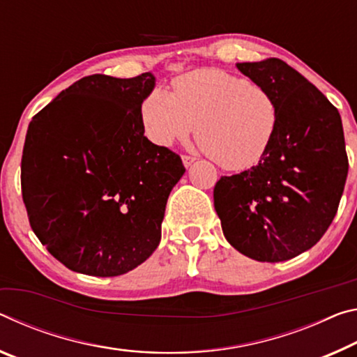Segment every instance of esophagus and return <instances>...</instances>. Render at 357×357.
Returning <instances> with one entry per match:
<instances>
[{
  "label": "esophagus",
  "mask_w": 357,
  "mask_h": 357,
  "mask_svg": "<svg viewBox=\"0 0 357 357\" xmlns=\"http://www.w3.org/2000/svg\"><path fill=\"white\" fill-rule=\"evenodd\" d=\"M182 161H183V166H185V167H190V166L192 165V162L196 161V158H195V156L183 155V156H182Z\"/></svg>",
  "instance_id": "34e87169"
}]
</instances>
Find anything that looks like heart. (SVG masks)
<instances>
[{"mask_svg": "<svg viewBox=\"0 0 357 357\" xmlns=\"http://www.w3.org/2000/svg\"><path fill=\"white\" fill-rule=\"evenodd\" d=\"M172 89L155 86L140 102V123L151 144L183 142L197 124V140L227 171L258 166L271 151L280 106L264 86L221 69H197L174 79Z\"/></svg>", "mask_w": 357, "mask_h": 357, "instance_id": "b5f03b06", "label": "heart"}]
</instances>
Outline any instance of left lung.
I'll return each mask as SVG.
<instances>
[{"label":"left lung","instance_id":"1","mask_svg":"<svg viewBox=\"0 0 357 357\" xmlns=\"http://www.w3.org/2000/svg\"><path fill=\"white\" fill-rule=\"evenodd\" d=\"M277 98L280 130L258 166L221 177L213 204L226 241L261 262L310 250L334 220L348 175L342 119L323 93L278 58L237 63Z\"/></svg>","mask_w":357,"mask_h":357}]
</instances>
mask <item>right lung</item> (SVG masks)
Here are the masks:
<instances>
[{
  "mask_svg": "<svg viewBox=\"0 0 357 357\" xmlns=\"http://www.w3.org/2000/svg\"><path fill=\"white\" fill-rule=\"evenodd\" d=\"M151 73L93 74L33 116L22 155V196L31 229L74 272L116 277L161 241L182 158L144 136L140 102Z\"/></svg>",
  "mask_w": 357,
  "mask_h": 357,
  "instance_id": "1",
  "label": "right lung"
}]
</instances>
